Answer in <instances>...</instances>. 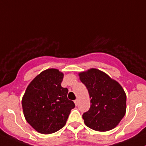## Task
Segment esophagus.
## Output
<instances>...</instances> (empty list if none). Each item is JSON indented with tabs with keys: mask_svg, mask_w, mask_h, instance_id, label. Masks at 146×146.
<instances>
[{
	"mask_svg": "<svg viewBox=\"0 0 146 146\" xmlns=\"http://www.w3.org/2000/svg\"><path fill=\"white\" fill-rule=\"evenodd\" d=\"M74 102H75V104H76V106H78V102H79L78 99H76V100L74 101Z\"/></svg>",
	"mask_w": 146,
	"mask_h": 146,
	"instance_id": "esophagus-1",
	"label": "esophagus"
}]
</instances>
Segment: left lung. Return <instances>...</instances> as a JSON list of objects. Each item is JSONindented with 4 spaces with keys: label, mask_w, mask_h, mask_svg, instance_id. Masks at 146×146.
Segmentation results:
<instances>
[{
    "label": "left lung",
    "mask_w": 146,
    "mask_h": 146,
    "mask_svg": "<svg viewBox=\"0 0 146 146\" xmlns=\"http://www.w3.org/2000/svg\"><path fill=\"white\" fill-rule=\"evenodd\" d=\"M90 98V108L82 114L85 125L107 131L118 125L126 113V96L119 82L101 70L92 68L79 73Z\"/></svg>",
    "instance_id": "1"
}]
</instances>
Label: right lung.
Masks as SVG:
<instances>
[{
  "mask_svg": "<svg viewBox=\"0 0 146 146\" xmlns=\"http://www.w3.org/2000/svg\"><path fill=\"white\" fill-rule=\"evenodd\" d=\"M64 74L47 69L27 88L22 100L26 120L39 133L49 134L62 129L75 107L67 98L68 90L61 87Z\"/></svg>",
  "mask_w": 146,
  "mask_h": 146,
  "instance_id": "obj_1",
  "label": "right lung"
}]
</instances>
